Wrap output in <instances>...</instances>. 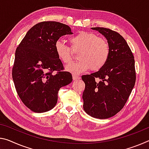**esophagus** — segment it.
I'll return each instance as SVG.
<instances>
[{"mask_svg": "<svg viewBox=\"0 0 149 149\" xmlns=\"http://www.w3.org/2000/svg\"><path fill=\"white\" fill-rule=\"evenodd\" d=\"M72 77H73V79H74V81H76V80H78L81 78L79 76H78V75H73Z\"/></svg>", "mask_w": 149, "mask_h": 149, "instance_id": "34e87169", "label": "esophagus"}]
</instances>
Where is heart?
Instances as JSON below:
<instances>
[{"label": "heart", "mask_w": 149, "mask_h": 149, "mask_svg": "<svg viewBox=\"0 0 149 149\" xmlns=\"http://www.w3.org/2000/svg\"><path fill=\"white\" fill-rule=\"evenodd\" d=\"M69 42L73 51H79V60L67 65L66 70L68 72L79 74L90 68L93 71H97L107 63L110 54V46L105 38L99 37L92 32H81L70 38ZM55 51L59 60L65 64L72 60V52L63 42L58 40L56 42Z\"/></svg>", "instance_id": "1"}]
</instances>
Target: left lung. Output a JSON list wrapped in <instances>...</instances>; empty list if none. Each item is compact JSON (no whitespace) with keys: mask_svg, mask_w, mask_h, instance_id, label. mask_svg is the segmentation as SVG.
I'll return each mask as SVG.
<instances>
[{"mask_svg":"<svg viewBox=\"0 0 149 149\" xmlns=\"http://www.w3.org/2000/svg\"><path fill=\"white\" fill-rule=\"evenodd\" d=\"M109 44L107 63L98 72L84 75V109L90 116L108 119L125 105L134 86L136 72L133 54L121 35L106 28L95 27Z\"/></svg>","mask_w":149,"mask_h":149,"instance_id":"1","label":"left lung"}]
</instances>
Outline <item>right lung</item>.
Segmentation results:
<instances>
[{"instance_id":"obj_1","label":"right lung","mask_w":149,"mask_h":149,"mask_svg":"<svg viewBox=\"0 0 149 149\" xmlns=\"http://www.w3.org/2000/svg\"><path fill=\"white\" fill-rule=\"evenodd\" d=\"M66 34H72L69 26L42 22L28 30L16 48L13 68L16 90L24 104L35 113L53 109L58 91L72 81L55 51L56 42Z\"/></svg>"}]
</instances>
